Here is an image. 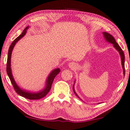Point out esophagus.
Wrapping results in <instances>:
<instances>
[{
  "instance_id": "esophagus-1",
  "label": "esophagus",
  "mask_w": 130,
  "mask_h": 130,
  "mask_svg": "<svg viewBox=\"0 0 130 130\" xmlns=\"http://www.w3.org/2000/svg\"><path fill=\"white\" fill-rule=\"evenodd\" d=\"M68 66H69V67L71 69H75V68L76 67V64H75V63H73V62H69V64H68Z\"/></svg>"
}]
</instances>
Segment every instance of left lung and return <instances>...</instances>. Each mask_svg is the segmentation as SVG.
<instances>
[{"label": "left lung", "mask_w": 130, "mask_h": 130, "mask_svg": "<svg viewBox=\"0 0 130 130\" xmlns=\"http://www.w3.org/2000/svg\"><path fill=\"white\" fill-rule=\"evenodd\" d=\"M103 34L104 38V39L106 40V41L109 42V43H111L112 44H113L114 47L115 48V49L117 50V51L119 52V53L120 54V58H121V60L122 68H123V74H124V75H125V67H124L125 56H124V54L123 50H122V49L121 48L120 46H119V44H118L117 42H116L115 38H114L111 34H108V32H103ZM75 84V80L74 84H73V92H74V93L75 94V95H76L77 97V98L79 99L82 100L80 98H79V96L77 95L76 92H75V88H74ZM82 101H83V100H82Z\"/></svg>", "instance_id": "left-lung-1"}]
</instances>
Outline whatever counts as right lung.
<instances>
[{"instance_id": "add662e5", "label": "right lung", "mask_w": 130, "mask_h": 130, "mask_svg": "<svg viewBox=\"0 0 130 130\" xmlns=\"http://www.w3.org/2000/svg\"><path fill=\"white\" fill-rule=\"evenodd\" d=\"M29 27H30L29 26L27 27L23 31L22 33L18 37H17L14 41H13L10 46L8 51V56H7L6 71L10 80L11 84H12L13 87H14V90H15V92L18 93L19 95L30 100H38L45 97L46 94H48V93L50 92V90L51 88V86L52 84H53L54 78H55V76L60 72L61 70H60V69L58 68L53 69V70L50 73V74L48 75L47 78L46 79L44 88L43 89H42L41 90L38 91V92H31V91L23 89V88H21L17 84L16 82H15L14 79V77L13 76L12 71H11V54H12L13 50V48H14L15 45L21 38H22L26 34L27 30H28Z\"/></svg>"}]
</instances>
